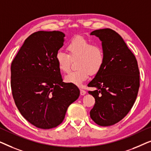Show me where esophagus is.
<instances>
[{"instance_id": "1", "label": "esophagus", "mask_w": 151, "mask_h": 151, "mask_svg": "<svg viewBox=\"0 0 151 151\" xmlns=\"http://www.w3.org/2000/svg\"><path fill=\"white\" fill-rule=\"evenodd\" d=\"M86 91H84L83 89H80V94L82 95V96H84V95L86 94Z\"/></svg>"}]
</instances>
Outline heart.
Wrapping results in <instances>:
<instances>
[{
  "instance_id": "b5f03b06",
  "label": "heart",
  "mask_w": 151,
  "mask_h": 151,
  "mask_svg": "<svg viewBox=\"0 0 151 151\" xmlns=\"http://www.w3.org/2000/svg\"><path fill=\"white\" fill-rule=\"evenodd\" d=\"M68 52L58 51L55 61L58 69L63 72L69 71L71 59H76L77 69L65 76V81L80 86L89 74L96 75L102 69L104 64V49L100 45L93 44L83 36H78L71 39L66 47Z\"/></svg>"
}]
</instances>
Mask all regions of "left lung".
Segmentation results:
<instances>
[{"mask_svg":"<svg viewBox=\"0 0 151 151\" xmlns=\"http://www.w3.org/2000/svg\"><path fill=\"white\" fill-rule=\"evenodd\" d=\"M91 35L102 41L105 61L88 84L96 88L88 91L96 100L90 116L97 124L108 127L122 120L133 107L139 87V68L135 56L114 30L102 29Z\"/></svg>","mask_w":151,"mask_h":151,"instance_id":"1","label":"left lung"}]
</instances>
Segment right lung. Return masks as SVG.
<instances>
[{
	"mask_svg": "<svg viewBox=\"0 0 151 151\" xmlns=\"http://www.w3.org/2000/svg\"><path fill=\"white\" fill-rule=\"evenodd\" d=\"M64 33L39 31L24 40L11 65V87L21 115L35 127L49 129L65 119L80 96L78 86L63 82L55 54L63 46Z\"/></svg>",
	"mask_w": 151,
	"mask_h": 151,
	"instance_id": "1",
	"label": "right lung"
}]
</instances>
